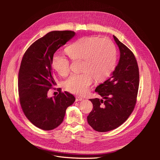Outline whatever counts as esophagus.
I'll return each instance as SVG.
<instances>
[{
    "label": "esophagus",
    "mask_w": 160,
    "mask_h": 160,
    "mask_svg": "<svg viewBox=\"0 0 160 160\" xmlns=\"http://www.w3.org/2000/svg\"><path fill=\"white\" fill-rule=\"evenodd\" d=\"M75 98H76V99H75L76 102H77V101H82V100H83V98H81V97H79V96H76Z\"/></svg>",
    "instance_id": "34e87169"
}]
</instances>
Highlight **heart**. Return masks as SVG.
<instances>
[{
	"label": "heart",
	"instance_id": "heart-1",
	"mask_svg": "<svg viewBox=\"0 0 160 160\" xmlns=\"http://www.w3.org/2000/svg\"><path fill=\"white\" fill-rule=\"evenodd\" d=\"M66 52L74 60H82L81 74L71 75L64 82V88L72 94H85L93 78L102 81L109 77L115 69L117 62V49L110 40L98 36L82 37L70 45ZM54 69L61 76H66L70 70V61L67 58L56 54L52 59Z\"/></svg>",
	"mask_w": 160,
	"mask_h": 160
}]
</instances>
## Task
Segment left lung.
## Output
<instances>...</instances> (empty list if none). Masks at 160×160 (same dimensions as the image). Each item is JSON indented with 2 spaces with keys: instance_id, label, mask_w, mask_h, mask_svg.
<instances>
[{
  "instance_id": "8db88e82",
  "label": "left lung",
  "mask_w": 160,
  "mask_h": 160,
  "mask_svg": "<svg viewBox=\"0 0 160 160\" xmlns=\"http://www.w3.org/2000/svg\"><path fill=\"white\" fill-rule=\"evenodd\" d=\"M120 56L112 76L98 85L95 91L102 99H89L93 109L87 117L94 130L105 132L123 124L132 112L137 101L139 72L133 52L115 35Z\"/></svg>"
}]
</instances>
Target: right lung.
I'll return each mask as SVG.
<instances>
[{
    "instance_id": "obj_1",
    "label": "right lung",
    "mask_w": 160,
    "mask_h": 160,
    "mask_svg": "<svg viewBox=\"0 0 160 160\" xmlns=\"http://www.w3.org/2000/svg\"><path fill=\"white\" fill-rule=\"evenodd\" d=\"M75 35L73 31H52L33 43L22 58L18 73L19 102L26 117L37 127L51 130L63 121L66 110L75 101L72 94L58 88L59 94L48 92L56 83L52 68L54 54Z\"/></svg>"
}]
</instances>
